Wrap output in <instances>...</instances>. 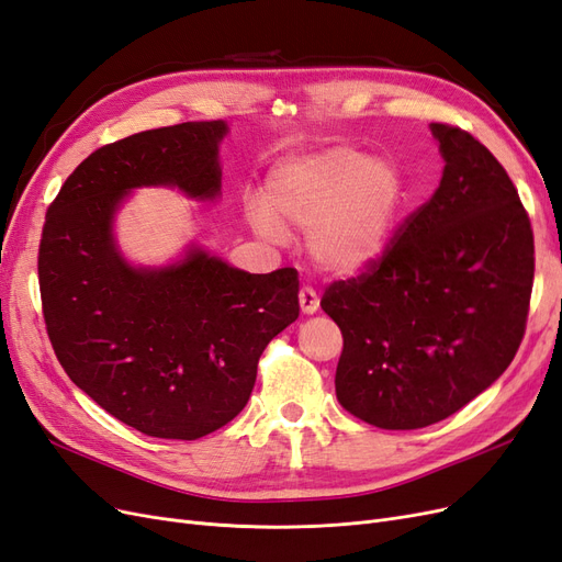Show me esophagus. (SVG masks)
I'll return each instance as SVG.
<instances>
[{
  "mask_svg": "<svg viewBox=\"0 0 562 562\" xmlns=\"http://www.w3.org/2000/svg\"><path fill=\"white\" fill-rule=\"evenodd\" d=\"M318 306H321V297L316 295V290L304 285V288L300 290V308H302V314L312 316V314L318 312Z\"/></svg>",
  "mask_w": 562,
  "mask_h": 562,
  "instance_id": "1",
  "label": "esophagus"
}]
</instances>
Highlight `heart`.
Returning <instances> with one entry per match:
<instances>
[{"label":"heart","instance_id":"heart-1","mask_svg":"<svg viewBox=\"0 0 562 562\" xmlns=\"http://www.w3.org/2000/svg\"><path fill=\"white\" fill-rule=\"evenodd\" d=\"M404 179L385 158L335 146L281 162L250 223L269 239L308 232V256L327 274L358 277L389 254L404 206Z\"/></svg>","mask_w":562,"mask_h":562}]
</instances>
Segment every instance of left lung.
Masks as SVG:
<instances>
[{
    "label": "left lung",
    "instance_id": "8db88e82",
    "mask_svg": "<svg viewBox=\"0 0 562 562\" xmlns=\"http://www.w3.org/2000/svg\"><path fill=\"white\" fill-rule=\"evenodd\" d=\"M443 173L383 260L321 300L341 330L335 389L346 412L383 430L449 418L499 379L526 333L532 227L493 153L432 123Z\"/></svg>",
    "mask_w": 562,
    "mask_h": 562
}]
</instances>
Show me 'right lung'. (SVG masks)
<instances>
[{
	"label": "right lung",
	"mask_w": 562,
	"mask_h": 562,
	"mask_svg": "<svg viewBox=\"0 0 562 562\" xmlns=\"http://www.w3.org/2000/svg\"><path fill=\"white\" fill-rule=\"evenodd\" d=\"M225 134V121L181 123L97 148L46 214L38 288L53 351L86 395L148 437L223 428L246 406L265 346L300 316L293 267L248 274L200 246L134 267L115 244L134 188L216 200Z\"/></svg>",
	"instance_id": "right-lung-1"
}]
</instances>
